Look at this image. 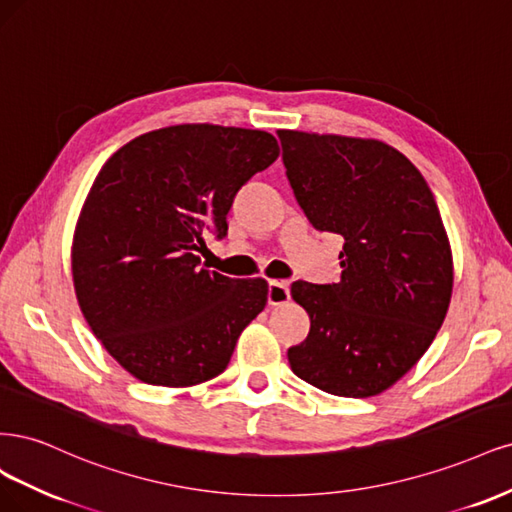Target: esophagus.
I'll return each mask as SVG.
<instances>
[{
    "label": "esophagus",
    "mask_w": 512,
    "mask_h": 512,
    "mask_svg": "<svg viewBox=\"0 0 512 512\" xmlns=\"http://www.w3.org/2000/svg\"><path fill=\"white\" fill-rule=\"evenodd\" d=\"M289 300H291L289 283H285V280H270V283H268V304L270 306H280V304H287Z\"/></svg>",
    "instance_id": "34e87169"
}]
</instances>
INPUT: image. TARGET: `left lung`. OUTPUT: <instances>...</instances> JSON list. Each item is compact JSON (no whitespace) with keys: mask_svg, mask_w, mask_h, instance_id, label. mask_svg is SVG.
I'll use <instances>...</instances> for the list:
<instances>
[{"mask_svg":"<svg viewBox=\"0 0 512 512\" xmlns=\"http://www.w3.org/2000/svg\"><path fill=\"white\" fill-rule=\"evenodd\" d=\"M295 200L344 238L340 283L291 285L310 317L287 351L295 376L340 398L383 393L430 349L447 317L453 257L434 193L393 146L278 131Z\"/></svg>","mask_w":512,"mask_h":512,"instance_id":"1","label":"left lung"}]
</instances>
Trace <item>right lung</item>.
Instances as JSON below:
<instances>
[{
    "label": "right lung",
    "mask_w": 512,
    "mask_h": 512,
    "mask_svg": "<svg viewBox=\"0 0 512 512\" xmlns=\"http://www.w3.org/2000/svg\"><path fill=\"white\" fill-rule=\"evenodd\" d=\"M278 153L268 131L187 123L134 138L97 174L74 232V289L95 338L138 381L219 376L266 308V280L210 272L197 253L206 229L227 234L236 193Z\"/></svg>",
    "instance_id": "obj_1"
}]
</instances>
